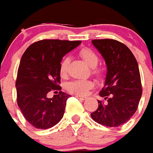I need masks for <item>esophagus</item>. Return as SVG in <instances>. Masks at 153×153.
Wrapping results in <instances>:
<instances>
[{"instance_id":"34e87169","label":"esophagus","mask_w":153,"mask_h":153,"mask_svg":"<svg viewBox=\"0 0 153 153\" xmlns=\"http://www.w3.org/2000/svg\"><path fill=\"white\" fill-rule=\"evenodd\" d=\"M76 98H78V99H80V100H86V98H87V97H85V96H79V95H76Z\"/></svg>"}]
</instances>
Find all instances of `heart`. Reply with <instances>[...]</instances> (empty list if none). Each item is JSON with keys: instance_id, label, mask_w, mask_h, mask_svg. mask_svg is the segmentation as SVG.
<instances>
[{"instance_id": "b5f03b06", "label": "heart", "mask_w": 153, "mask_h": 153, "mask_svg": "<svg viewBox=\"0 0 153 153\" xmlns=\"http://www.w3.org/2000/svg\"><path fill=\"white\" fill-rule=\"evenodd\" d=\"M79 55L85 61L89 67L93 68V72L96 75H100V71L96 68L99 62V57L97 54L89 48H82L79 52ZM69 58L65 57L60 63V73L62 76L67 75L68 72ZM94 86V83L89 80H75L69 82L67 85V88L70 92L76 95H85L90 89Z\"/></svg>"}]
</instances>
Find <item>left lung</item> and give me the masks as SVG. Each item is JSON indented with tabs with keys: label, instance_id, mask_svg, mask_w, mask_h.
I'll return each mask as SVG.
<instances>
[{
	"label": "left lung",
	"instance_id": "8db88e82",
	"mask_svg": "<svg viewBox=\"0 0 153 153\" xmlns=\"http://www.w3.org/2000/svg\"><path fill=\"white\" fill-rule=\"evenodd\" d=\"M105 59L107 68L104 87L98 100L99 106L91 114L92 120L107 127H118L126 123L137 109L142 96L139 68L130 49L114 39L91 41Z\"/></svg>",
	"mask_w": 153,
	"mask_h": 153
}]
</instances>
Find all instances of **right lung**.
Segmentation results:
<instances>
[{"instance_id":"add662e5","label":"right lung","mask_w":153,"mask_h":153,"mask_svg":"<svg viewBox=\"0 0 153 153\" xmlns=\"http://www.w3.org/2000/svg\"><path fill=\"white\" fill-rule=\"evenodd\" d=\"M82 41L44 39L31 44L19 62L16 87L17 104L24 117L39 129L56 125L64 114L67 100L60 91L52 98L48 94L60 90V63L62 57Z\"/></svg>"}]
</instances>
